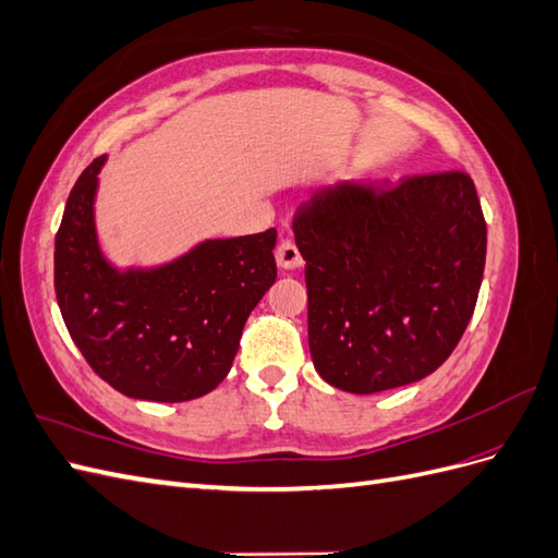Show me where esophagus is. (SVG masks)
<instances>
[{"mask_svg":"<svg viewBox=\"0 0 558 558\" xmlns=\"http://www.w3.org/2000/svg\"><path fill=\"white\" fill-rule=\"evenodd\" d=\"M277 263H279L281 269H295V267H300V263H302L300 251H298V246L291 240H283L277 246Z\"/></svg>","mask_w":558,"mask_h":558,"instance_id":"34e87169","label":"esophagus"}]
</instances>
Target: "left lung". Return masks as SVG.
I'll return each mask as SVG.
<instances>
[{"label":"left lung","instance_id":"8db88e82","mask_svg":"<svg viewBox=\"0 0 558 558\" xmlns=\"http://www.w3.org/2000/svg\"><path fill=\"white\" fill-rule=\"evenodd\" d=\"M305 258L316 373L379 393L435 373L459 344L486 260V223L465 172L393 189L320 185L293 218Z\"/></svg>","mask_w":558,"mask_h":558}]
</instances>
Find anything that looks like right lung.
I'll use <instances>...</instances> for the list:
<instances>
[{"instance_id": "obj_1", "label": "right lung", "mask_w": 558, "mask_h": 558, "mask_svg": "<svg viewBox=\"0 0 558 558\" xmlns=\"http://www.w3.org/2000/svg\"><path fill=\"white\" fill-rule=\"evenodd\" d=\"M93 160L56 234V295L74 344L128 398L183 402L226 379L253 307L277 281V230L205 240L158 267H116L99 248Z\"/></svg>"}]
</instances>
